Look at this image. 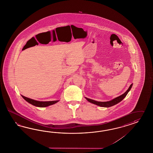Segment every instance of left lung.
<instances>
[{
    "label": "left lung",
    "mask_w": 153,
    "mask_h": 153,
    "mask_svg": "<svg viewBox=\"0 0 153 153\" xmlns=\"http://www.w3.org/2000/svg\"><path fill=\"white\" fill-rule=\"evenodd\" d=\"M132 85H133V84H131V86H129V88L128 89V90L125 93H123V94H122L121 96H120L119 97H117L116 98L113 99L112 101H108V102H98V101H94L93 100H91V99L87 98H86L87 101L90 102V103H93V104H96L97 105L103 107H112L113 105L118 103L120 101H122L123 99L127 96V94L129 92V91L131 90Z\"/></svg>",
    "instance_id": "obj_1"
}]
</instances>
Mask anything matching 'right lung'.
I'll list each match as a JSON object with an SVG mask.
<instances>
[{
	"label": "right lung",
	"mask_w": 153,
	"mask_h": 153,
	"mask_svg": "<svg viewBox=\"0 0 153 153\" xmlns=\"http://www.w3.org/2000/svg\"><path fill=\"white\" fill-rule=\"evenodd\" d=\"M22 98L27 101L28 103H29L30 104H33V105L39 107H48L50 105L55 104L57 102H58L59 101H47V102H41V101H37L30 99L29 98L25 97L24 96H22Z\"/></svg>",
	"instance_id": "1"
}]
</instances>
